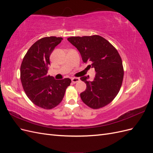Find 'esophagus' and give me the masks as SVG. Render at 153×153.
Listing matches in <instances>:
<instances>
[{
  "label": "esophagus",
  "mask_w": 153,
  "mask_h": 153,
  "mask_svg": "<svg viewBox=\"0 0 153 153\" xmlns=\"http://www.w3.org/2000/svg\"><path fill=\"white\" fill-rule=\"evenodd\" d=\"M71 81H72V82L73 83V84H75V83L80 81V78H71Z\"/></svg>",
  "instance_id": "34e87169"
}]
</instances>
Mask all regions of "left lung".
<instances>
[{
  "instance_id": "1",
  "label": "left lung",
  "mask_w": 153,
  "mask_h": 153,
  "mask_svg": "<svg viewBox=\"0 0 153 153\" xmlns=\"http://www.w3.org/2000/svg\"><path fill=\"white\" fill-rule=\"evenodd\" d=\"M68 40L78 49L84 62H91L96 75L92 81L82 76L87 88L80 93L85 105L93 109L107 105L117 95L124 76L122 59L117 50L108 41L98 35L75 36Z\"/></svg>"
}]
</instances>
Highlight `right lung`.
<instances>
[{
  "label": "right lung",
  "mask_w": 153,
  "mask_h": 153,
  "mask_svg": "<svg viewBox=\"0 0 153 153\" xmlns=\"http://www.w3.org/2000/svg\"><path fill=\"white\" fill-rule=\"evenodd\" d=\"M63 39L45 37L37 41L27 51L20 67V79L26 95L34 105L50 110L61 102L69 78L55 80L47 75L50 56Z\"/></svg>",
  "instance_id": "1"
}]
</instances>
